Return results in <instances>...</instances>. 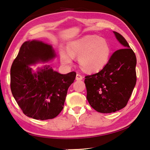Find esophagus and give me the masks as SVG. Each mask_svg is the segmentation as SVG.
<instances>
[{
  "mask_svg": "<svg viewBox=\"0 0 150 150\" xmlns=\"http://www.w3.org/2000/svg\"><path fill=\"white\" fill-rule=\"evenodd\" d=\"M82 79H83L82 76L80 74H79V73H77V75H76V80H77V81H81V80H82Z\"/></svg>",
  "mask_w": 150,
  "mask_h": 150,
  "instance_id": "34e87169",
  "label": "esophagus"
}]
</instances>
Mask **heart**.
Returning a JSON list of instances; mask_svg holds the SVG:
<instances>
[{"label":"heart","instance_id":"obj_1","mask_svg":"<svg viewBox=\"0 0 150 150\" xmlns=\"http://www.w3.org/2000/svg\"><path fill=\"white\" fill-rule=\"evenodd\" d=\"M68 52H60V62L70 65L73 57H78V62L83 71L93 73L103 69L109 61L111 49L109 42L95 35H86L73 40L67 45Z\"/></svg>","mask_w":150,"mask_h":150}]
</instances>
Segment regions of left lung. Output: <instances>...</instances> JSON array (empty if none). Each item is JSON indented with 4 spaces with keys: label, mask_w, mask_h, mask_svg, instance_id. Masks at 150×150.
<instances>
[{
    "label": "left lung",
    "mask_w": 150,
    "mask_h": 150,
    "mask_svg": "<svg viewBox=\"0 0 150 150\" xmlns=\"http://www.w3.org/2000/svg\"><path fill=\"white\" fill-rule=\"evenodd\" d=\"M123 49L115 52L99 72L85 77L87 100L98 112L110 113L126 106L137 81V59L128 42L113 31Z\"/></svg>",
    "instance_id": "left-lung-1"
}]
</instances>
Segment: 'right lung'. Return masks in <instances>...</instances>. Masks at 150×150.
<instances>
[{"instance_id": "add662e5", "label": "right lung", "mask_w": 150, "mask_h": 150, "mask_svg": "<svg viewBox=\"0 0 150 150\" xmlns=\"http://www.w3.org/2000/svg\"><path fill=\"white\" fill-rule=\"evenodd\" d=\"M50 44L33 40L24 42L13 62L10 86L13 96L26 116L52 119L63 109L67 92L76 77L75 71L60 74L49 65L34 72L30 66L55 58Z\"/></svg>"}]
</instances>
